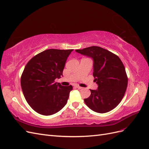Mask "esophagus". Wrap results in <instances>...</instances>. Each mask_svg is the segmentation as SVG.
I'll return each mask as SVG.
<instances>
[{"instance_id": "esophagus-1", "label": "esophagus", "mask_w": 149, "mask_h": 149, "mask_svg": "<svg viewBox=\"0 0 149 149\" xmlns=\"http://www.w3.org/2000/svg\"><path fill=\"white\" fill-rule=\"evenodd\" d=\"M76 88H77L78 89H83L82 87H80V86H76Z\"/></svg>"}]
</instances>
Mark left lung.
Listing matches in <instances>:
<instances>
[{
  "label": "left lung",
  "mask_w": 149,
  "mask_h": 149,
  "mask_svg": "<svg viewBox=\"0 0 149 149\" xmlns=\"http://www.w3.org/2000/svg\"><path fill=\"white\" fill-rule=\"evenodd\" d=\"M76 52L93 60V76L98 88L91 91L84 102L90 109L98 113H106L118 106L127 86L124 66L115 54L100 47L93 46Z\"/></svg>",
  "instance_id": "1"
}]
</instances>
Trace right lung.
<instances>
[{
    "label": "right lung",
    "mask_w": 149,
    "mask_h": 149,
    "mask_svg": "<svg viewBox=\"0 0 149 149\" xmlns=\"http://www.w3.org/2000/svg\"><path fill=\"white\" fill-rule=\"evenodd\" d=\"M73 49H49L33 57L25 66L21 87L26 102L38 113L50 116L63 107L73 90L55 83L63 76L65 63Z\"/></svg>",
    "instance_id": "right-lung-1"
}]
</instances>
